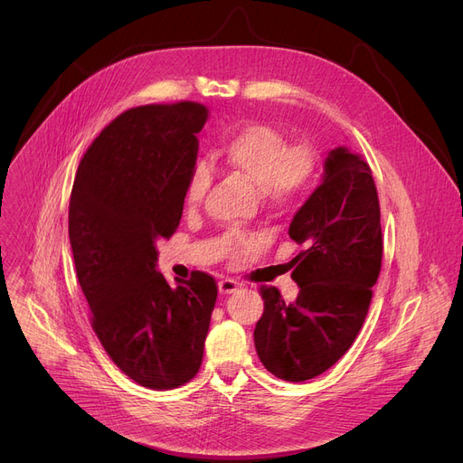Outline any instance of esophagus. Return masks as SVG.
I'll return each mask as SVG.
<instances>
[{"label":"esophagus","instance_id":"esophagus-1","mask_svg":"<svg viewBox=\"0 0 463 463\" xmlns=\"http://www.w3.org/2000/svg\"><path fill=\"white\" fill-rule=\"evenodd\" d=\"M217 287H219V293H222V295H231V293H236V290L241 287V283L232 279V278H225V279L217 283Z\"/></svg>","mask_w":463,"mask_h":463}]
</instances>
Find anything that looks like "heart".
<instances>
[{"label":"heart","mask_w":463,"mask_h":463,"mask_svg":"<svg viewBox=\"0 0 463 463\" xmlns=\"http://www.w3.org/2000/svg\"><path fill=\"white\" fill-rule=\"evenodd\" d=\"M223 163L238 170L260 187L266 203L285 204L298 199L311 185L317 173V154L306 142L288 144V140L274 128L264 124H250L232 133L219 148ZM213 180V170L208 161H194L185 187V201L197 204L204 199ZM223 244L231 250H248L255 238L229 231Z\"/></svg>","instance_id":"b5f03b06"}]
</instances>
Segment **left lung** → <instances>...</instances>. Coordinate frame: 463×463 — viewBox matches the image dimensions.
I'll list each match as a JSON object with an SVG mask.
<instances>
[{"label": "left lung", "instance_id": "1", "mask_svg": "<svg viewBox=\"0 0 463 463\" xmlns=\"http://www.w3.org/2000/svg\"><path fill=\"white\" fill-rule=\"evenodd\" d=\"M288 236L304 246L290 264L300 295L285 304L276 287H260L264 313L255 349L276 377L300 383L342 358L366 319L383 260L381 208L370 165L335 148L321 185L297 212Z\"/></svg>", "mask_w": 463, "mask_h": 463}]
</instances>
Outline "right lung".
Listing matches in <instances>:
<instances>
[{
    "label": "right lung",
    "instance_id": "right-lung-1",
    "mask_svg": "<svg viewBox=\"0 0 463 463\" xmlns=\"http://www.w3.org/2000/svg\"><path fill=\"white\" fill-rule=\"evenodd\" d=\"M208 109L194 101L119 114L86 150L69 201V240L95 335L116 366L152 391L197 375L217 283L206 272L168 285L159 238L182 219Z\"/></svg>",
    "mask_w": 463,
    "mask_h": 463
}]
</instances>
